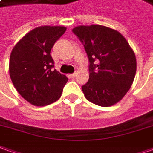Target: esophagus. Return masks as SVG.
<instances>
[{
	"label": "esophagus",
	"mask_w": 153,
	"mask_h": 153,
	"mask_svg": "<svg viewBox=\"0 0 153 153\" xmlns=\"http://www.w3.org/2000/svg\"><path fill=\"white\" fill-rule=\"evenodd\" d=\"M76 72H74V73H72V74L70 75V76L71 77V78H75V77H76Z\"/></svg>",
	"instance_id": "34e87169"
}]
</instances>
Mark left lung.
Masks as SVG:
<instances>
[{"label": "left lung", "mask_w": 153, "mask_h": 153, "mask_svg": "<svg viewBox=\"0 0 153 153\" xmlns=\"http://www.w3.org/2000/svg\"><path fill=\"white\" fill-rule=\"evenodd\" d=\"M89 60V80L82 87L85 97L100 107L121 101L133 82L137 61L134 51L117 30L101 25L73 28Z\"/></svg>", "instance_id": "8db88e82"}]
</instances>
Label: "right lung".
<instances>
[{"label": "right lung", "mask_w": 153, "mask_h": 153, "mask_svg": "<svg viewBox=\"0 0 153 153\" xmlns=\"http://www.w3.org/2000/svg\"><path fill=\"white\" fill-rule=\"evenodd\" d=\"M65 26H39L24 36L11 51L9 72L15 88L30 104L43 107L57 101L68 81L53 70L51 50Z\"/></svg>", "instance_id": "1"}]
</instances>
